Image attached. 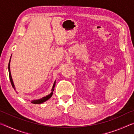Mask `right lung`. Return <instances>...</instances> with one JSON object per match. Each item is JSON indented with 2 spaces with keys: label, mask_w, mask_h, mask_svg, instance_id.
<instances>
[{
  "label": "right lung",
  "mask_w": 134,
  "mask_h": 134,
  "mask_svg": "<svg viewBox=\"0 0 134 134\" xmlns=\"http://www.w3.org/2000/svg\"><path fill=\"white\" fill-rule=\"evenodd\" d=\"M10 58H11V57H10ZM10 59L9 60V64H8V70H9V79H10V83H11V85H12V87L13 89L15 90V85L14 84H13V81L12 80V76H11V73H10ZM55 82H54L53 86V88H52L51 89V93L47 95L45 97H43L41 99H37V100H32L31 103H34V104H41L42 103H44L45 102V101H47V100H48L49 99H50L52 95L53 94V91L54 90V87H55Z\"/></svg>",
  "instance_id": "1"
}]
</instances>
